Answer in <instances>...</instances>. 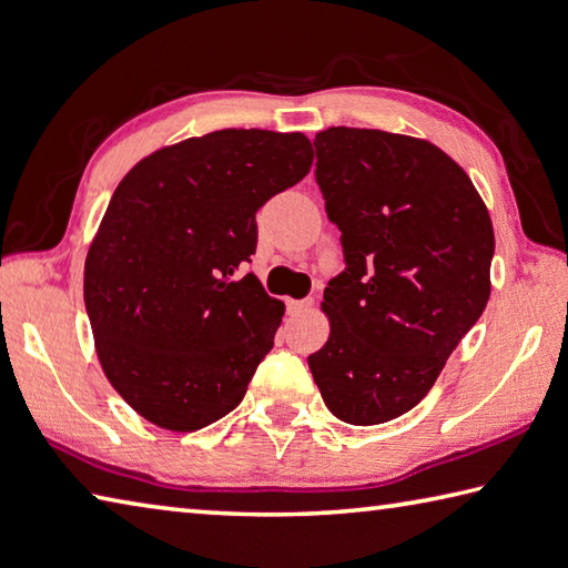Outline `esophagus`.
<instances>
[{
  "instance_id": "obj_1",
  "label": "esophagus",
  "mask_w": 568,
  "mask_h": 568,
  "mask_svg": "<svg viewBox=\"0 0 568 568\" xmlns=\"http://www.w3.org/2000/svg\"><path fill=\"white\" fill-rule=\"evenodd\" d=\"M312 306H314L312 298H288V302H286V312L292 314V316H296V314L308 312V308H312Z\"/></svg>"
}]
</instances>
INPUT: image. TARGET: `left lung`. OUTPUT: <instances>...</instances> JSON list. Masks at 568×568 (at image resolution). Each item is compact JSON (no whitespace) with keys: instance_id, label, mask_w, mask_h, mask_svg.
Segmentation results:
<instances>
[{"instance_id":"obj_1","label":"left lung","mask_w":568,"mask_h":568,"mask_svg":"<svg viewBox=\"0 0 568 568\" xmlns=\"http://www.w3.org/2000/svg\"><path fill=\"white\" fill-rule=\"evenodd\" d=\"M314 145L346 270L324 288L331 334L308 368L338 420L388 423L430 393L483 316L495 230L473 180L433 143L338 125Z\"/></svg>"}]
</instances>
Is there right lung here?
I'll use <instances>...</instances> for the list:
<instances>
[{
	"label": "right lung",
	"mask_w": 568,
	"mask_h": 568,
	"mask_svg": "<svg viewBox=\"0 0 568 568\" xmlns=\"http://www.w3.org/2000/svg\"><path fill=\"white\" fill-rule=\"evenodd\" d=\"M314 163L304 133L224 128L128 170L85 254L83 302L118 395L192 433L242 403L284 304L254 274L256 210Z\"/></svg>",
	"instance_id": "obj_1"
}]
</instances>
